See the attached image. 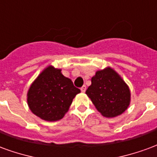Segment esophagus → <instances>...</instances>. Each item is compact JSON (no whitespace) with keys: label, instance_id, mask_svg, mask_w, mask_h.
Instances as JSON below:
<instances>
[{"label":"esophagus","instance_id":"1","mask_svg":"<svg viewBox=\"0 0 157 157\" xmlns=\"http://www.w3.org/2000/svg\"><path fill=\"white\" fill-rule=\"evenodd\" d=\"M86 90V86H82V87H81V91H82V92H85Z\"/></svg>","mask_w":157,"mask_h":157}]
</instances>
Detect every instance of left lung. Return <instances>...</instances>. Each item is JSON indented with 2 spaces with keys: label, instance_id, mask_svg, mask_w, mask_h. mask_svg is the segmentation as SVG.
Masks as SVG:
<instances>
[{
  "label": "left lung",
  "instance_id": "obj_1",
  "mask_svg": "<svg viewBox=\"0 0 157 157\" xmlns=\"http://www.w3.org/2000/svg\"><path fill=\"white\" fill-rule=\"evenodd\" d=\"M86 94L97 110L106 118L121 115L127 110L131 100L128 86L110 66L96 71Z\"/></svg>",
  "mask_w": 157,
  "mask_h": 157
}]
</instances>
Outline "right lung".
Listing matches in <instances>:
<instances>
[{
	"label": "right lung",
	"mask_w": 157,
	"mask_h": 157,
	"mask_svg": "<svg viewBox=\"0 0 157 157\" xmlns=\"http://www.w3.org/2000/svg\"><path fill=\"white\" fill-rule=\"evenodd\" d=\"M81 90L71 79L61 73V69L48 65L33 82L27 93L31 112L43 120L58 121L68 112L73 99Z\"/></svg>",
	"instance_id": "obj_1"
}]
</instances>
